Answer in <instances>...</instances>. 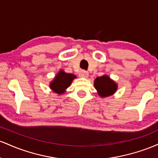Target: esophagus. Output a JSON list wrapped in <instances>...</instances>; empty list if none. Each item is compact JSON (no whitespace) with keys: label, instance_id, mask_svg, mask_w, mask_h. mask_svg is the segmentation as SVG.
Returning a JSON list of instances; mask_svg holds the SVG:
<instances>
[{"label":"esophagus","instance_id":"34e87169","mask_svg":"<svg viewBox=\"0 0 158 158\" xmlns=\"http://www.w3.org/2000/svg\"><path fill=\"white\" fill-rule=\"evenodd\" d=\"M79 76H80L81 77L87 78L88 77V72L85 71V70H81L80 73H79Z\"/></svg>","mask_w":158,"mask_h":158}]
</instances>
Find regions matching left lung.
Returning a JSON list of instances; mask_svg holds the SVG:
<instances>
[{"label": "left lung", "mask_w": 158, "mask_h": 158, "mask_svg": "<svg viewBox=\"0 0 158 158\" xmlns=\"http://www.w3.org/2000/svg\"><path fill=\"white\" fill-rule=\"evenodd\" d=\"M94 88L97 94L102 98L108 97L113 95L117 91L118 85L111 79L110 77L105 74L102 77H97L94 80Z\"/></svg>", "instance_id": "8db88e82"}]
</instances>
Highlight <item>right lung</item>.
<instances>
[{
    "label": "right lung",
    "mask_w": 158,
    "mask_h": 158,
    "mask_svg": "<svg viewBox=\"0 0 158 158\" xmlns=\"http://www.w3.org/2000/svg\"><path fill=\"white\" fill-rule=\"evenodd\" d=\"M77 78V76L72 73H65L64 70H60L56 74L55 77L50 82V88L54 93L61 95L70 87L72 81Z\"/></svg>",
    "instance_id": "add662e5"
}]
</instances>
